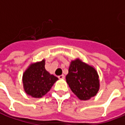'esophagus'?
Returning <instances> with one entry per match:
<instances>
[{"mask_svg":"<svg viewBox=\"0 0 125 125\" xmlns=\"http://www.w3.org/2000/svg\"><path fill=\"white\" fill-rule=\"evenodd\" d=\"M58 78H59V79H64V78H65V76H64L63 74L60 75V76H58Z\"/></svg>","mask_w":125,"mask_h":125,"instance_id":"esophagus-1","label":"esophagus"}]
</instances>
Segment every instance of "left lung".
Masks as SVG:
<instances>
[{"label":"left lung","instance_id":"8db88e82","mask_svg":"<svg viewBox=\"0 0 125 125\" xmlns=\"http://www.w3.org/2000/svg\"><path fill=\"white\" fill-rule=\"evenodd\" d=\"M65 79L72 91L80 100L91 99L99 91L100 83L97 71L93 65L80 58L70 62Z\"/></svg>","mask_w":125,"mask_h":125}]
</instances>
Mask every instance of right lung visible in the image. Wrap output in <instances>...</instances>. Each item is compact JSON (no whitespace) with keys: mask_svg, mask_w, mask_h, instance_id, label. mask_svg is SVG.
<instances>
[{"mask_svg":"<svg viewBox=\"0 0 125 125\" xmlns=\"http://www.w3.org/2000/svg\"><path fill=\"white\" fill-rule=\"evenodd\" d=\"M45 60L31 63L23 73L24 91L34 98H41L50 91L58 78L45 69Z\"/></svg>","mask_w":125,"mask_h":125,"instance_id":"add662e5","label":"right lung"}]
</instances>
